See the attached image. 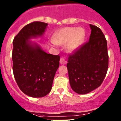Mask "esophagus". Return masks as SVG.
<instances>
[{
	"instance_id": "34e87169",
	"label": "esophagus",
	"mask_w": 121,
	"mask_h": 121,
	"mask_svg": "<svg viewBox=\"0 0 121 121\" xmlns=\"http://www.w3.org/2000/svg\"><path fill=\"white\" fill-rule=\"evenodd\" d=\"M60 63L61 64H65L67 63V61H65V60L64 58H60Z\"/></svg>"
}]
</instances>
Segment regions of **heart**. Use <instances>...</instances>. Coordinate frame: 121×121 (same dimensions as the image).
Returning <instances> with one entry per match:
<instances>
[{"instance_id":"b5f03b06","label":"heart","mask_w":121,"mask_h":121,"mask_svg":"<svg viewBox=\"0 0 121 121\" xmlns=\"http://www.w3.org/2000/svg\"><path fill=\"white\" fill-rule=\"evenodd\" d=\"M85 31L82 28L64 27L56 31L53 36V44H64L68 42L67 49L73 52L77 49L84 41Z\"/></svg>"}]
</instances>
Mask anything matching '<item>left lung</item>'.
I'll return each mask as SVG.
<instances>
[{"mask_svg": "<svg viewBox=\"0 0 121 121\" xmlns=\"http://www.w3.org/2000/svg\"><path fill=\"white\" fill-rule=\"evenodd\" d=\"M90 26L89 41L69 55L67 65L71 87L79 94L99 87L108 68L107 40L99 28L91 24Z\"/></svg>", "mask_w": 121, "mask_h": 121, "instance_id": "left-lung-1", "label": "left lung"}]
</instances>
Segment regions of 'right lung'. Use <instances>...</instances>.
<instances>
[{
    "instance_id": "obj_1",
    "label": "right lung",
    "mask_w": 121,
    "mask_h": 121,
    "mask_svg": "<svg viewBox=\"0 0 121 121\" xmlns=\"http://www.w3.org/2000/svg\"><path fill=\"white\" fill-rule=\"evenodd\" d=\"M48 24L34 22L27 24L13 41V71L23 93L34 98L43 97L52 90L59 67V55L47 54L36 43L29 40L43 36Z\"/></svg>"
}]
</instances>
